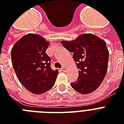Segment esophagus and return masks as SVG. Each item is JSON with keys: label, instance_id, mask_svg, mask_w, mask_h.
<instances>
[{"label": "esophagus", "instance_id": "esophagus-1", "mask_svg": "<svg viewBox=\"0 0 124 124\" xmlns=\"http://www.w3.org/2000/svg\"><path fill=\"white\" fill-rule=\"evenodd\" d=\"M62 70L63 71H66V68H65V67H62Z\"/></svg>", "mask_w": 124, "mask_h": 124}]
</instances>
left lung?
Segmentation results:
<instances>
[{"mask_svg": "<svg viewBox=\"0 0 124 124\" xmlns=\"http://www.w3.org/2000/svg\"><path fill=\"white\" fill-rule=\"evenodd\" d=\"M65 48L73 53L78 77L71 86L82 94L93 92L106 77L109 51L106 42L93 34H82L73 41H61Z\"/></svg>", "mask_w": 124, "mask_h": 124, "instance_id": "1", "label": "left lung"}]
</instances>
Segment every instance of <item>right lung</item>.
Segmentation results:
<instances>
[{
	"label": "right lung",
	"instance_id": "1",
	"mask_svg": "<svg viewBox=\"0 0 124 124\" xmlns=\"http://www.w3.org/2000/svg\"><path fill=\"white\" fill-rule=\"evenodd\" d=\"M49 42L41 36L30 33L13 47L11 62L18 80L36 94L48 91L54 84L58 70L51 68L50 57L46 53Z\"/></svg>",
	"mask_w": 124,
	"mask_h": 124
}]
</instances>
